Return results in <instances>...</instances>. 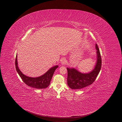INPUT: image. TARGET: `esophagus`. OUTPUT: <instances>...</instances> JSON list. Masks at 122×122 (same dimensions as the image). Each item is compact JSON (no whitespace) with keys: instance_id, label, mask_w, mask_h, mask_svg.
<instances>
[{"instance_id":"obj_1","label":"esophagus","mask_w":122,"mask_h":122,"mask_svg":"<svg viewBox=\"0 0 122 122\" xmlns=\"http://www.w3.org/2000/svg\"><path fill=\"white\" fill-rule=\"evenodd\" d=\"M66 59L65 58H62V60H61V63H62V64L64 65V64H66Z\"/></svg>"}]
</instances>
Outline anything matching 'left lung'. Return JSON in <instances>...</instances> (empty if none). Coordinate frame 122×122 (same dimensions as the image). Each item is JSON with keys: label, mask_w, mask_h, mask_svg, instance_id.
Instances as JSON below:
<instances>
[{"label": "left lung", "mask_w": 122, "mask_h": 122, "mask_svg": "<svg viewBox=\"0 0 122 122\" xmlns=\"http://www.w3.org/2000/svg\"><path fill=\"white\" fill-rule=\"evenodd\" d=\"M97 50V61L93 70L88 73H81L73 68H67V82L68 86L72 89H80L92 84L96 80L101 67V57L99 48L96 44Z\"/></svg>", "instance_id": "left-lung-1"}]
</instances>
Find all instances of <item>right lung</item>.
Listing matches in <instances>:
<instances>
[{
    "label": "right lung",
    "mask_w": 122,
    "mask_h": 122,
    "mask_svg": "<svg viewBox=\"0 0 122 122\" xmlns=\"http://www.w3.org/2000/svg\"><path fill=\"white\" fill-rule=\"evenodd\" d=\"M15 67L17 72L23 81L28 86L32 87L33 88L37 89H43L46 88L50 84L51 79L53 77L56 69L58 67V66H56L52 67L44 75L37 78L29 77L24 74L20 71L18 67L17 63V55L15 58Z\"/></svg>",
    "instance_id": "1"
}]
</instances>
